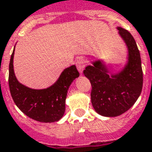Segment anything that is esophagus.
Instances as JSON below:
<instances>
[{
    "mask_svg": "<svg viewBox=\"0 0 152 152\" xmlns=\"http://www.w3.org/2000/svg\"><path fill=\"white\" fill-rule=\"evenodd\" d=\"M76 65L78 71L80 73H82L84 69H85V67H86V62H85V60L82 59V58H79L76 61Z\"/></svg>",
    "mask_w": 152,
    "mask_h": 152,
    "instance_id": "1",
    "label": "esophagus"
}]
</instances>
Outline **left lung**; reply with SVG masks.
Wrapping results in <instances>:
<instances>
[{
  "label": "left lung",
  "mask_w": 152,
  "mask_h": 152,
  "mask_svg": "<svg viewBox=\"0 0 152 152\" xmlns=\"http://www.w3.org/2000/svg\"><path fill=\"white\" fill-rule=\"evenodd\" d=\"M119 35L128 50L127 63L117 73L110 74L101 59L92 62L84 75L92 86L91 102L95 112L102 116L115 117L127 112L137 101L142 89V70L139 50L133 36L117 27Z\"/></svg>",
  "instance_id": "left-lung-1"
}]
</instances>
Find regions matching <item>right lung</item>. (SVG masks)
<instances>
[{
  "label": "right lung",
  "mask_w": 152,
  "mask_h": 152,
  "mask_svg": "<svg viewBox=\"0 0 152 152\" xmlns=\"http://www.w3.org/2000/svg\"><path fill=\"white\" fill-rule=\"evenodd\" d=\"M13 50L9 66V86L14 102L26 115L43 123L58 121L65 112L67 90L80 76L75 65L63 70L56 82L46 89H34L25 86L15 76Z\"/></svg>",
  "instance_id": "1"
}]
</instances>
